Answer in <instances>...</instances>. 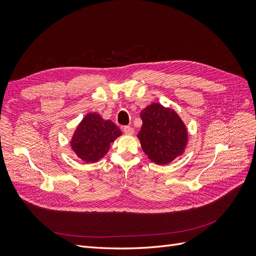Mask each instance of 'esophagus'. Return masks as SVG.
Wrapping results in <instances>:
<instances>
[{
  "instance_id": "esophagus-1",
  "label": "esophagus",
  "mask_w": 256,
  "mask_h": 256,
  "mask_svg": "<svg viewBox=\"0 0 256 256\" xmlns=\"http://www.w3.org/2000/svg\"><path fill=\"white\" fill-rule=\"evenodd\" d=\"M122 131H124V134H129V136H131V134H134V128L132 127H130V126H125L122 128Z\"/></svg>"
}]
</instances>
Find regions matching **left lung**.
I'll return each instance as SVG.
<instances>
[{
    "label": "left lung",
    "instance_id": "left-lung-1",
    "mask_svg": "<svg viewBox=\"0 0 256 256\" xmlns=\"http://www.w3.org/2000/svg\"><path fill=\"white\" fill-rule=\"evenodd\" d=\"M138 140L144 152L157 164H168L184 152L188 142L184 124L172 109L152 104L141 112Z\"/></svg>",
    "mask_w": 256,
    "mask_h": 256
}]
</instances>
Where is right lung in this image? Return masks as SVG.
Listing matches in <instances>:
<instances>
[{
    "mask_svg": "<svg viewBox=\"0 0 256 256\" xmlns=\"http://www.w3.org/2000/svg\"><path fill=\"white\" fill-rule=\"evenodd\" d=\"M120 129L111 120H104L97 113H88L76 127L72 138V148L80 159L92 164L102 159Z\"/></svg>",
    "mask_w": 256,
    "mask_h": 256,
    "instance_id": "1",
    "label": "right lung"
}]
</instances>
